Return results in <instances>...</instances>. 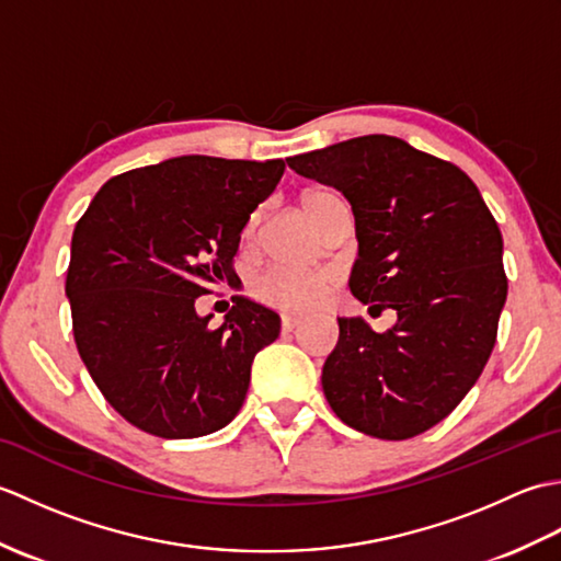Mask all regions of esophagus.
Instances as JSON below:
<instances>
[{"mask_svg": "<svg viewBox=\"0 0 561 561\" xmlns=\"http://www.w3.org/2000/svg\"><path fill=\"white\" fill-rule=\"evenodd\" d=\"M301 320L299 318H294V316H282V332L284 335H289V332H294V328L299 325Z\"/></svg>", "mask_w": 561, "mask_h": 561, "instance_id": "34e87169", "label": "esophagus"}]
</instances>
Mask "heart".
<instances>
[{
	"label": "heart",
	"instance_id": "heart-1",
	"mask_svg": "<svg viewBox=\"0 0 561 561\" xmlns=\"http://www.w3.org/2000/svg\"><path fill=\"white\" fill-rule=\"evenodd\" d=\"M335 195L330 193H308L304 197V207L316 224L320 221V211L328 199ZM262 219V211H253L248 219L245 233L253 236L257 224ZM335 287V272L325 267L318 270H294V267H270L265 272L255 274L250 279V294L262 306L274 308L279 313H306L323 304L325 296Z\"/></svg>",
	"mask_w": 561,
	"mask_h": 561
}]
</instances>
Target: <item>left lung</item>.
I'll return each mask as SVG.
<instances>
[{"instance_id":"1","label":"left lung","mask_w":561,"mask_h":561,"mask_svg":"<svg viewBox=\"0 0 561 561\" xmlns=\"http://www.w3.org/2000/svg\"><path fill=\"white\" fill-rule=\"evenodd\" d=\"M287 163L350 199L352 294L371 313H398L386 332L340 318L323 366L330 408L366 436H420L458 408L494 350L508 291L496 219L458 165L398 137H356Z\"/></svg>"}]
</instances>
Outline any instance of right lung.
<instances>
[{"instance_id": "add662e5", "label": "right lung", "mask_w": 561, "mask_h": 561, "mask_svg": "<svg viewBox=\"0 0 561 561\" xmlns=\"http://www.w3.org/2000/svg\"><path fill=\"white\" fill-rule=\"evenodd\" d=\"M287 163L178 157L111 178L71 236L65 291L81 362L111 408L159 438L219 432L279 316L236 296L221 328L195 311L233 282L250 214Z\"/></svg>"}]
</instances>
